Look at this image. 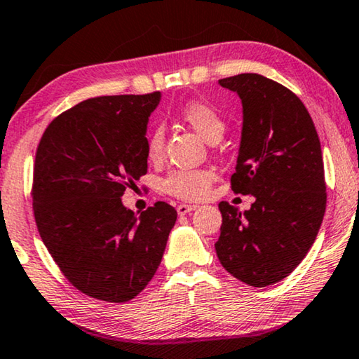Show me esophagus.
I'll return each instance as SVG.
<instances>
[{"label":"esophagus","instance_id":"1","mask_svg":"<svg viewBox=\"0 0 359 359\" xmlns=\"http://www.w3.org/2000/svg\"><path fill=\"white\" fill-rule=\"evenodd\" d=\"M194 210H197V205H186V203H180V205L176 207V212H178L180 217H183V215Z\"/></svg>","mask_w":359,"mask_h":359}]
</instances>
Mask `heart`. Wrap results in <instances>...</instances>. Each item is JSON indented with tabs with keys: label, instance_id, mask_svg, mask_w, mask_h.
Masks as SVG:
<instances>
[{
	"label": "heart",
	"instance_id": "b5f03b06",
	"mask_svg": "<svg viewBox=\"0 0 359 359\" xmlns=\"http://www.w3.org/2000/svg\"><path fill=\"white\" fill-rule=\"evenodd\" d=\"M181 118L208 142H217L224 133V120L208 102L191 101L180 110ZM165 142L163 126H156L147 137V154L157 158ZM213 176L207 170H175L162 181V189L181 201H201L210 191Z\"/></svg>",
	"mask_w": 359,
	"mask_h": 359
}]
</instances>
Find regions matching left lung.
Listing matches in <instances>:
<instances>
[{
    "label": "left lung",
    "mask_w": 359,
    "mask_h": 359,
    "mask_svg": "<svg viewBox=\"0 0 359 359\" xmlns=\"http://www.w3.org/2000/svg\"><path fill=\"white\" fill-rule=\"evenodd\" d=\"M242 102L236 194L253 196L244 213L219 202L215 250L236 279L266 287L283 280L311 249L326 212L321 142L306 107L287 88L258 74L218 81Z\"/></svg>",
    "instance_id": "1"
}]
</instances>
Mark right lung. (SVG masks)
I'll return each mask as SVG.
<instances>
[{
    "instance_id": "add662e5",
    "label": "right lung",
    "mask_w": 359,
    "mask_h": 359,
    "mask_svg": "<svg viewBox=\"0 0 359 359\" xmlns=\"http://www.w3.org/2000/svg\"><path fill=\"white\" fill-rule=\"evenodd\" d=\"M161 93L99 96L53 120L36 149L33 213L60 271L93 299L123 303L162 262L176 210L154 203L140 217L122 202L147 173V122Z\"/></svg>"
}]
</instances>
